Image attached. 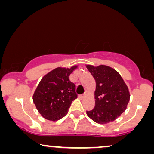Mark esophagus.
<instances>
[{"mask_svg": "<svg viewBox=\"0 0 154 154\" xmlns=\"http://www.w3.org/2000/svg\"><path fill=\"white\" fill-rule=\"evenodd\" d=\"M85 94H81V95H79V98H81V99H83V98H84L85 97Z\"/></svg>", "mask_w": 154, "mask_h": 154, "instance_id": "34e87169", "label": "esophagus"}]
</instances>
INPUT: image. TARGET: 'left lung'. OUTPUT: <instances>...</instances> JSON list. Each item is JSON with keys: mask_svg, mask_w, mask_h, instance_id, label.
Returning a JSON list of instances; mask_svg holds the SVG:
<instances>
[{"mask_svg": "<svg viewBox=\"0 0 154 154\" xmlns=\"http://www.w3.org/2000/svg\"><path fill=\"white\" fill-rule=\"evenodd\" d=\"M96 81L95 106L87 115L92 121L106 124L115 121L127 108L130 100L128 86L121 75L108 66H86Z\"/></svg>", "mask_w": 154, "mask_h": 154, "instance_id": "obj_1", "label": "left lung"}]
</instances>
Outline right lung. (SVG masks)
Returning a JSON list of instances; mask_svg holds the SVG:
<instances>
[{
  "mask_svg": "<svg viewBox=\"0 0 154 154\" xmlns=\"http://www.w3.org/2000/svg\"><path fill=\"white\" fill-rule=\"evenodd\" d=\"M77 68L54 69L43 76L33 95L37 110L45 119L58 121L68 113L71 102L77 98L75 84L69 75Z\"/></svg>",
  "mask_w": 154,
  "mask_h": 154,
  "instance_id": "1",
  "label": "right lung"
}]
</instances>
